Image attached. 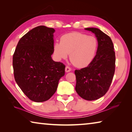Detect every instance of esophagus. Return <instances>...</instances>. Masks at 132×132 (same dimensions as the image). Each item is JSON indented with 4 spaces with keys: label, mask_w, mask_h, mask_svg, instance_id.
<instances>
[{
    "label": "esophagus",
    "mask_w": 132,
    "mask_h": 132,
    "mask_svg": "<svg viewBox=\"0 0 132 132\" xmlns=\"http://www.w3.org/2000/svg\"><path fill=\"white\" fill-rule=\"evenodd\" d=\"M65 71L66 72H69V71H71V68L68 66H66L65 68Z\"/></svg>",
    "instance_id": "esophagus-1"
}]
</instances>
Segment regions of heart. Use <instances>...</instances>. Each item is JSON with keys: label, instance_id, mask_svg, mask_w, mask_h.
Masks as SVG:
<instances>
[{"label": "heart", "instance_id": "obj_1", "mask_svg": "<svg viewBox=\"0 0 132 132\" xmlns=\"http://www.w3.org/2000/svg\"><path fill=\"white\" fill-rule=\"evenodd\" d=\"M97 41L93 36H87L80 32H71L61 37V42L53 45V53L58 60L69 58L75 66L84 68L88 66L95 56Z\"/></svg>", "mask_w": 132, "mask_h": 132}]
</instances>
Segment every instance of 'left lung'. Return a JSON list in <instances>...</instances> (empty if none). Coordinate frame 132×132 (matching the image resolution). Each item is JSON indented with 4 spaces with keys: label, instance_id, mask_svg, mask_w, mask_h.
Masks as SVG:
<instances>
[{
    "label": "left lung",
    "instance_id": "8db88e82",
    "mask_svg": "<svg viewBox=\"0 0 132 132\" xmlns=\"http://www.w3.org/2000/svg\"><path fill=\"white\" fill-rule=\"evenodd\" d=\"M85 30L94 33L98 46L95 56L88 66L75 70V90L82 98L93 101L102 97L109 90L115 70V53L108 35L97 28Z\"/></svg>",
    "mask_w": 132,
    "mask_h": 132
}]
</instances>
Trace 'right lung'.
I'll return each mask as SVG.
<instances>
[{
  "label": "right lung",
  "instance_id": "add662e5",
  "mask_svg": "<svg viewBox=\"0 0 132 132\" xmlns=\"http://www.w3.org/2000/svg\"><path fill=\"white\" fill-rule=\"evenodd\" d=\"M55 30L44 26L32 29L21 38L13 56L14 76L27 97L37 102L46 101L57 90L65 65L53 61Z\"/></svg>",
  "mask_w": 132,
  "mask_h": 132
}]
</instances>
